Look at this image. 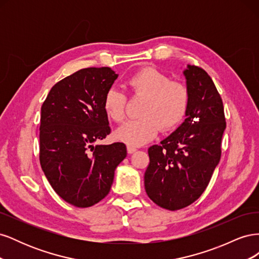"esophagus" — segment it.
I'll return each instance as SVG.
<instances>
[{"label": "esophagus", "instance_id": "esophagus-1", "mask_svg": "<svg viewBox=\"0 0 259 259\" xmlns=\"http://www.w3.org/2000/svg\"><path fill=\"white\" fill-rule=\"evenodd\" d=\"M136 150H137V149H136L135 147H133V146H127V153L132 154V153H134Z\"/></svg>", "mask_w": 259, "mask_h": 259}]
</instances>
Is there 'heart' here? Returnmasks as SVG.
Returning <instances> with one entry per match:
<instances>
[{
	"label": "heart",
	"instance_id": "b5f03b06",
	"mask_svg": "<svg viewBox=\"0 0 259 259\" xmlns=\"http://www.w3.org/2000/svg\"><path fill=\"white\" fill-rule=\"evenodd\" d=\"M127 85L135 96L146 98L140 115L115 131V138L128 146H143L152 140L160 131H171L183 122L189 107V92L179 82L153 67H146L133 74ZM125 93L110 88L104 97V110L109 119L122 122L126 114Z\"/></svg>",
	"mask_w": 259,
	"mask_h": 259
}]
</instances>
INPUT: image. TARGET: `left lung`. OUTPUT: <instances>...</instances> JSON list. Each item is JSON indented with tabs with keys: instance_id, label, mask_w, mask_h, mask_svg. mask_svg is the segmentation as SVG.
I'll use <instances>...</instances> for the list:
<instances>
[{
	"instance_id": "left-lung-1",
	"label": "left lung",
	"mask_w": 259,
	"mask_h": 259,
	"mask_svg": "<svg viewBox=\"0 0 259 259\" xmlns=\"http://www.w3.org/2000/svg\"><path fill=\"white\" fill-rule=\"evenodd\" d=\"M183 73L189 92L186 119L161 145L148 149L145 173L148 197L169 210L190 205L204 192L221 160L226 128L223 100L210 76L190 65Z\"/></svg>"
}]
</instances>
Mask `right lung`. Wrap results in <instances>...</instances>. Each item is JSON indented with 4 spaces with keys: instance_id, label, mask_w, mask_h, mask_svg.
<instances>
[{
    "instance_id": "obj_1",
    "label": "right lung",
    "mask_w": 259,
    "mask_h": 259,
    "mask_svg": "<svg viewBox=\"0 0 259 259\" xmlns=\"http://www.w3.org/2000/svg\"><path fill=\"white\" fill-rule=\"evenodd\" d=\"M119 74L111 68H85L55 84L41 108L40 163L59 197L90 207L111 189L123 143L94 145L110 134L104 97Z\"/></svg>"
}]
</instances>
